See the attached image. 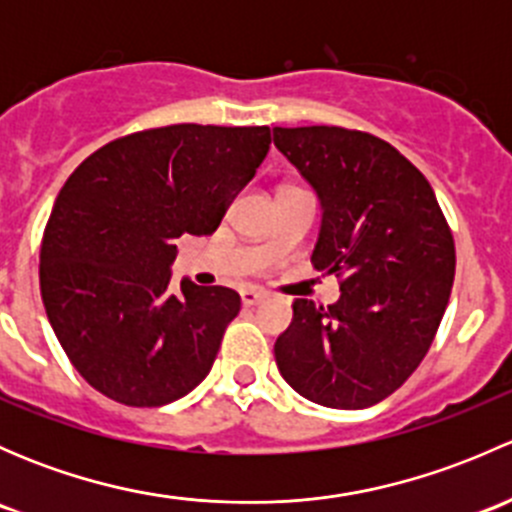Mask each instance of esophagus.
Instances as JSON below:
<instances>
[{"mask_svg": "<svg viewBox=\"0 0 512 512\" xmlns=\"http://www.w3.org/2000/svg\"><path fill=\"white\" fill-rule=\"evenodd\" d=\"M240 297H242V304H245V307H255V304L265 302L267 292H262V289H242Z\"/></svg>", "mask_w": 512, "mask_h": 512, "instance_id": "1", "label": "esophagus"}]
</instances>
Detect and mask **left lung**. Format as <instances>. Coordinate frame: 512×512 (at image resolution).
Masks as SVG:
<instances>
[{"label":"left lung","instance_id":"obj_1","mask_svg":"<svg viewBox=\"0 0 512 512\" xmlns=\"http://www.w3.org/2000/svg\"><path fill=\"white\" fill-rule=\"evenodd\" d=\"M275 146L322 203L312 252L339 302L294 299L275 342L285 381L329 409H366L418 369L438 332L456 245L436 193L391 143L339 126L275 128Z\"/></svg>","mask_w":512,"mask_h":512}]
</instances>
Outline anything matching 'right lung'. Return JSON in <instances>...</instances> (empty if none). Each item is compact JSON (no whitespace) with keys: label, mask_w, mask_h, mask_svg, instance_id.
<instances>
[{"label":"right lung","mask_w":512,"mask_h":512,"mask_svg":"<svg viewBox=\"0 0 512 512\" xmlns=\"http://www.w3.org/2000/svg\"><path fill=\"white\" fill-rule=\"evenodd\" d=\"M267 126L148 128L91 153L61 188L39 252L46 317L74 369L138 409L213 369L240 294L180 282V235H213L270 151Z\"/></svg>","instance_id":"1"}]
</instances>
